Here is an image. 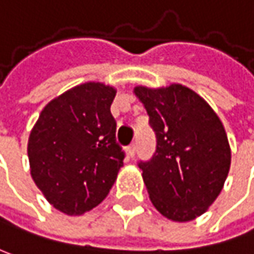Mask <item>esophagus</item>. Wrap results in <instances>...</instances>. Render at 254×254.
<instances>
[{
  "label": "esophagus",
  "instance_id": "obj_1",
  "mask_svg": "<svg viewBox=\"0 0 254 254\" xmlns=\"http://www.w3.org/2000/svg\"><path fill=\"white\" fill-rule=\"evenodd\" d=\"M127 152H128V156L130 157H134V154L137 152V143H131L128 147H127Z\"/></svg>",
  "mask_w": 254,
  "mask_h": 254
}]
</instances>
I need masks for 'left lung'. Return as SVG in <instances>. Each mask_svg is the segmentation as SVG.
I'll use <instances>...</instances> for the list:
<instances>
[{
  "label": "left lung",
  "instance_id": "obj_1",
  "mask_svg": "<svg viewBox=\"0 0 254 254\" xmlns=\"http://www.w3.org/2000/svg\"><path fill=\"white\" fill-rule=\"evenodd\" d=\"M156 134L150 160L138 162L150 201L172 221L202 215L224 187L231 150L223 123L192 89L136 86Z\"/></svg>",
  "mask_w": 254,
  "mask_h": 254
}]
</instances>
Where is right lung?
<instances>
[{
    "mask_svg": "<svg viewBox=\"0 0 254 254\" xmlns=\"http://www.w3.org/2000/svg\"><path fill=\"white\" fill-rule=\"evenodd\" d=\"M113 86L86 82L52 100L28 137L30 172L56 209L81 215L108 195L123 166Z\"/></svg>",
    "mask_w": 254,
    "mask_h": 254,
    "instance_id": "add662e5",
    "label": "right lung"
}]
</instances>
